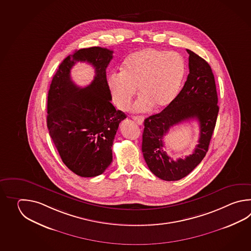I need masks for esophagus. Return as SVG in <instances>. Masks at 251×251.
Instances as JSON below:
<instances>
[{
	"label": "esophagus",
	"mask_w": 251,
	"mask_h": 251,
	"mask_svg": "<svg viewBox=\"0 0 251 251\" xmlns=\"http://www.w3.org/2000/svg\"><path fill=\"white\" fill-rule=\"evenodd\" d=\"M133 119L138 125L144 124V117H142V116H134V117H133Z\"/></svg>",
	"instance_id": "obj_1"
}]
</instances>
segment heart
<instances>
[{
	"label": "heart",
	"mask_w": 251,
	"mask_h": 251,
	"mask_svg": "<svg viewBox=\"0 0 251 251\" xmlns=\"http://www.w3.org/2000/svg\"><path fill=\"white\" fill-rule=\"evenodd\" d=\"M185 72V62L177 53L151 48L135 51L125 60L121 73L108 78L113 103L126 110L138 87L134 110L165 108L177 96Z\"/></svg>",
	"instance_id": "obj_1"
}]
</instances>
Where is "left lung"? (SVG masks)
<instances>
[{"instance_id":"1","label":"left lung","mask_w":251,"mask_h":251,"mask_svg":"<svg viewBox=\"0 0 251 251\" xmlns=\"http://www.w3.org/2000/svg\"><path fill=\"white\" fill-rule=\"evenodd\" d=\"M189 54L187 79L170 106L161 112L144 120L142 151L150 171L166 181L179 180L187 176L202 161L218 116V97L211 66L204 59L191 50ZM197 119L201 137L192 155L185 159L172 160L164 150L163 137L171 127Z\"/></svg>"}]
</instances>
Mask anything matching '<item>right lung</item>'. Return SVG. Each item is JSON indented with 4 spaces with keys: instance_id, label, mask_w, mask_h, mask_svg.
I'll return each instance as SVG.
<instances>
[{
    "instance_id": "1",
    "label": "right lung",
    "mask_w": 251,
    "mask_h": 251,
    "mask_svg": "<svg viewBox=\"0 0 251 251\" xmlns=\"http://www.w3.org/2000/svg\"><path fill=\"white\" fill-rule=\"evenodd\" d=\"M113 58L107 48H83L59 65L48 91V131L64 164L76 175L99 176L112 162L113 142L126 114L111 103L106 69ZM77 61L96 69L90 86L81 88L70 78Z\"/></svg>"
}]
</instances>
